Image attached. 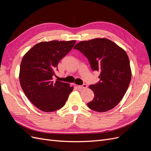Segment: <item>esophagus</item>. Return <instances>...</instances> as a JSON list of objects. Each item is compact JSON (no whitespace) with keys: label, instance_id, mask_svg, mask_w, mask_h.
<instances>
[{"label":"esophagus","instance_id":"34e87169","mask_svg":"<svg viewBox=\"0 0 151 151\" xmlns=\"http://www.w3.org/2000/svg\"><path fill=\"white\" fill-rule=\"evenodd\" d=\"M78 87V88H79V89H86V88H88V85L87 84H84L83 85H82V86H77Z\"/></svg>","mask_w":151,"mask_h":151}]
</instances>
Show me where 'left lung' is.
I'll use <instances>...</instances> for the list:
<instances>
[{
	"label": "left lung",
	"mask_w": 151,
	"mask_h": 151,
	"mask_svg": "<svg viewBox=\"0 0 151 151\" xmlns=\"http://www.w3.org/2000/svg\"><path fill=\"white\" fill-rule=\"evenodd\" d=\"M74 48L88 58L93 70L100 72V81L89 86L94 97L88 103V107L98 112L115 107L124 96L132 77L129 58L125 50L104 38L80 42Z\"/></svg>",
	"instance_id": "left-lung-1"
}]
</instances>
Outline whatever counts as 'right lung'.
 I'll return each mask as SVG.
<instances>
[{
    "instance_id": "right-lung-1",
    "label": "right lung",
    "mask_w": 151,
    "mask_h": 151,
    "mask_svg": "<svg viewBox=\"0 0 151 151\" xmlns=\"http://www.w3.org/2000/svg\"><path fill=\"white\" fill-rule=\"evenodd\" d=\"M76 40L50 41L38 43L22 58L19 81L26 96L35 106L45 112L58 110L64 106L74 88L53 76L57 65L74 46Z\"/></svg>"
}]
</instances>
